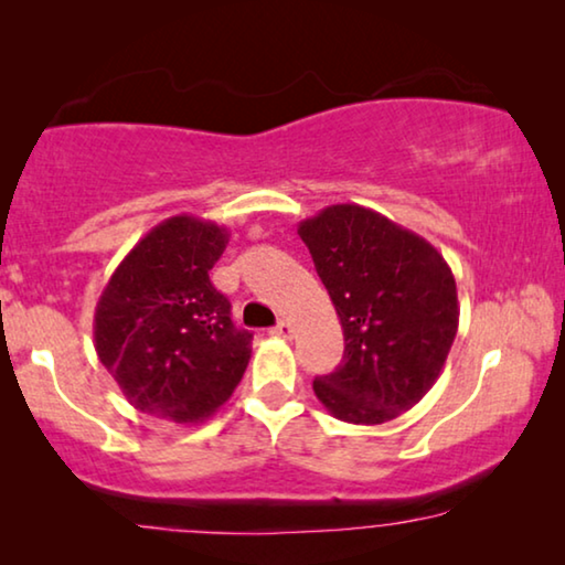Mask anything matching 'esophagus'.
I'll return each instance as SVG.
<instances>
[{
    "instance_id": "1",
    "label": "esophagus",
    "mask_w": 565,
    "mask_h": 565,
    "mask_svg": "<svg viewBox=\"0 0 565 565\" xmlns=\"http://www.w3.org/2000/svg\"><path fill=\"white\" fill-rule=\"evenodd\" d=\"M273 334L275 337H282V339H290L292 337V327H290V321H277V327L273 329Z\"/></svg>"
}]
</instances>
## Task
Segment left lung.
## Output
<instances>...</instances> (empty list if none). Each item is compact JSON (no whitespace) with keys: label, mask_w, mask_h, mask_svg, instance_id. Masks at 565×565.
I'll use <instances>...</instances> for the list:
<instances>
[{"label":"left lung","mask_w":565,"mask_h":565,"mask_svg":"<svg viewBox=\"0 0 565 565\" xmlns=\"http://www.w3.org/2000/svg\"><path fill=\"white\" fill-rule=\"evenodd\" d=\"M344 331V358L313 381L337 419L383 424L419 404L458 334V288L443 254L370 207L329 205L300 221Z\"/></svg>","instance_id":"obj_1"}]
</instances>
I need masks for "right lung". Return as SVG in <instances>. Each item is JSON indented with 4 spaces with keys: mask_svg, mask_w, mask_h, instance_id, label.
Segmentation results:
<instances>
[{
    "mask_svg": "<svg viewBox=\"0 0 565 565\" xmlns=\"http://www.w3.org/2000/svg\"><path fill=\"white\" fill-rule=\"evenodd\" d=\"M228 231L172 215L126 254L95 308V350L138 412L198 424L218 412L252 358L211 273Z\"/></svg>",
    "mask_w": 565,
    "mask_h": 565,
    "instance_id": "right-lung-1",
    "label": "right lung"
}]
</instances>
